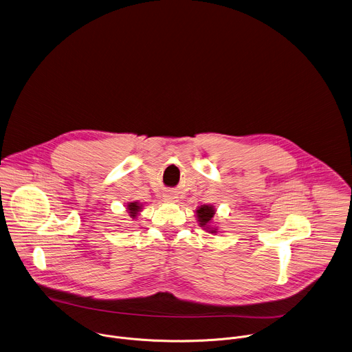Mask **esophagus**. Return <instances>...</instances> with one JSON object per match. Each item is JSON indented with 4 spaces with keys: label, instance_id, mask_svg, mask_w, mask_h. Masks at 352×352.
<instances>
[{
    "label": "esophagus",
    "instance_id": "1",
    "mask_svg": "<svg viewBox=\"0 0 352 352\" xmlns=\"http://www.w3.org/2000/svg\"><path fill=\"white\" fill-rule=\"evenodd\" d=\"M163 197H164V200H167V201H175V200H177L175 193H174V192H170V190H168V192H166Z\"/></svg>",
    "mask_w": 352,
    "mask_h": 352
}]
</instances>
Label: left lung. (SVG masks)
Here are the masks:
<instances>
[{"mask_svg":"<svg viewBox=\"0 0 352 352\" xmlns=\"http://www.w3.org/2000/svg\"><path fill=\"white\" fill-rule=\"evenodd\" d=\"M196 215H197V221H199V225L201 228H204L206 230H210V233H217V229L215 228H210V223L215 215V208L212 206H200L197 210H196Z\"/></svg>","mask_w":352,"mask_h":352,"instance_id":"1","label":"left lung"}]
</instances>
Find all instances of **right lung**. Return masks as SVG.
Returning <instances> with one entry per match:
<instances>
[{"label": "right lung", "mask_w": 352, "mask_h": 352, "mask_svg": "<svg viewBox=\"0 0 352 352\" xmlns=\"http://www.w3.org/2000/svg\"><path fill=\"white\" fill-rule=\"evenodd\" d=\"M141 208H142V204H140L138 201H133V203H129V204H127L129 214H130V217H131L133 219L138 215V212L141 211Z\"/></svg>", "instance_id": "add662e5"}]
</instances>
